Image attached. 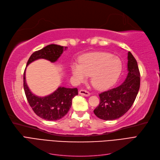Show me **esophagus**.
I'll return each instance as SVG.
<instances>
[{
	"instance_id": "obj_1",
	"label": "esophagus",
	"mask_w": 160,
	"mask_h": 160,
	"mask_svg": "<svg viewBox=\"0 0 160 160\" xmlns=\"http://www.w3.org/2000/svg\"><path fill=\"white\" fill-rule=\"evenodd\" d=\"M79 95H84L85 97H88L90 95V93H89L88 91H87L85 90H83V89H81L79 91Z\"/></svg>"
}]
</instances>
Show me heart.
<instances>
[{
  "label": "heart",
  "instance_id": "heart-1",
  "mask_svg": "<svg viewBox=\"0 0 160 160\" xmlns=\"http://www.w3.org/2000/svg\"><path fill=\"white\" fill-rule=\"evenodd\" d=\"M122 62L119 57L108 52H99L82 58L81 64L74 62L71 72L78 82L85 81L91 76V82L97 89L103 90L113 86L122 71Z\"/></svg>",
  "mask_w": 160,
  "mask_h": 160
}]
</instances>
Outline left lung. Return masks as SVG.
I'll return each mask as SVG.
<instances>
[{"mask_svg":"<svg viewBox=\"0 0 160 160\" xmlns=\"http://www.w3.org/2000/svg\"><path fill=\"white\" fill-rule=\"evenodd\" d=\"M128 59V73L123 83L99 95L100 103L93 112L99 119L106 121L118 119L134 103L140 87V73L138 62L130 52Z\"/></svg>","mask_w":160,"mask_h":160,"instance_id":"obj_1","label":"left lung"}]
</instances>
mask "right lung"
Instances as JSON below:
<instances>
[{
  "label": "right lung",
  "mask_w": 160,
  "mask_h": 160,
  "mask_svg": "<svg viewBox=\"0 0 160 160\" xmlns=\"http://www.w3.org/2000/svg\"><path fill=\"white\" fill-rule=\"evenodd\" d=\"M67 47L51 44L42 49L34 52L28 59L27 66L39 59H45L52 62L58 60ZM26 70V69H25ZM23 87L28 103L38 117L48 121L60 119L68 113L72 104V99L78 95L77 88L59 87L55 91L45 97H38L30 91L25 79V71L23 76Z\"/></svg>",
  "instance_id": "1"
}]
</instances>
